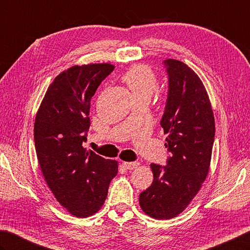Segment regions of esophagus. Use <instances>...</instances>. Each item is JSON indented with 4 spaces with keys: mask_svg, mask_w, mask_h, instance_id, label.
Wrapping results in <instances>:
<instances>
[{
    "mask_svg": "<svg viewBox=\"0 0 250 250\" xmlns=\"http://www.w3.org/2000/svg\"><path fill=\"white\" fill-rule=\"evenodd\" d=\"M123 166L127 169H134L139 167V162H123Z\"/></svg>",
    "mask_w": 250,
    "mask_h": 250,
    "instance_id": "obj_1",
    "label": "esophagus"
}]
</instances>
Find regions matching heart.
I'll return each mask as SVG.
<instances>
[{
	"label": "heart",
	"instance_id": "b5f03b06",
	"mask_svg": "<svg viewBox=\"0 0 250 250\" xmlns=\"http://www.w3.org/2000/svg\"><path fill=\"white\" fill-rule=\"evenodd\" d=\"M122 79L136 99L141 97L150 98L158 84L157 76L153 70L145 64L131 66L128 70H126Z\"/></svg>",
	"mask_w": 250,
	"mask_h": 250
}]
</instances>
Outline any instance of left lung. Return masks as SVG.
<instances>
[{
	"instance_id": "left-lung-1",
	"label": "left lung",
	"mask_w": 250,
	"mask_h": 250,
	"mask_svg": "<svg viewBox=\"0 0 250 250\" xmlns=\"http://www.w3.org/2000/svg\"><path fill=\"white\" fill-rule=\"evenodd\" d=\"M168 76L161 127L171 154L167 166L152 163L153 182L139 195L146 214L175 218L200 190L209 172L214 141V116L208 93L194 70L181 61H164Z\"/></svg>"
}]
</instances>
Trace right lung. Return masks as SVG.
<instances>
[{
  "mask_svg": "<svg viewBox=\"0 0 250 250\" xmlns=\"http://www.w3.org/2000/svg\"><path fill=\"white\" fill-rule=\"evenodd\" d=\"M114 65H75L56 76L35 121V146L41 172L51 191L70 214L87 218L104 204L119 171L115 160L87 150L90 100Z\"/></svg>",
  "mask_w": 250,
  "mask_h": 250,
  "instance_id": "right-lung-1",
  "label": "right lung"
}]
</instances>
